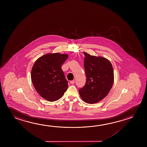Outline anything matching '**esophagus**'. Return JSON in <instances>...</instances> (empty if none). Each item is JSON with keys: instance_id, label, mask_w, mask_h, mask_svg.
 Masks as SVG:
<instances>
[{"instance_id": "obj_1", "label": "esophagus", "mask_w": 147, "mask_h": 147, "mask_svg": "<svg viewBox=\"0 0 147 147\" xmlns=\"http://www.w3.org/2000/svg\"><path fill=\"white\" fill-rule=\"evenodd\" d=\"M75 83V80H71V82H70V84H73Z\"/></svg>"}]
</instances>
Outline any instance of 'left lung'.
<instances>
[{
  "label": "left lung",
  "instance_id": "left-lung-1",
  "mask_svg": "<svg viewBox=\"0 0 147 147\" xmlns=\"http://www.w3.org/2000/svg\"><path fill=\"white\" fill-rule=\"evenodd\" d=\"M84 54L87 81L84 87L79 90V93L85 102L95 104L106 97L113 86V67L106 58L84 52Z\"/></svg>",
  "mask_w": 147,
  "mask_h": 147
}]
</instances>
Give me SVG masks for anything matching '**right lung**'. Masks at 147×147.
<instances>
[{"mask_svg":"<svg viewBox=\"0 0 147 147\" xmlns=\"http://www.w3.org/2000/svg\"><path fill=\"white\" fill-rule=\"evenodd\" d=\"M68 57L67 54L48 53L33 65L32 83L37 93L48 101L57 100L67 90V80L61 67Z\"/></svg>","mask_w":147,"mask_h":147,"instance_id":"1","label":"right lung"}]
</instances>
